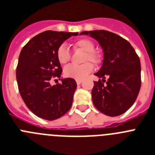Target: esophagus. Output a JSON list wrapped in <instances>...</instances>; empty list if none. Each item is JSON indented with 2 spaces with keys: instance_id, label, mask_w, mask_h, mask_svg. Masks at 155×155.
Wrapping results in <instances>:
<instances>
[{
  "instance_id": "1",
  "label": "esophagus",
  "mask_w": 155,
  "mask_h": 155,
  "mask_svg": "<svg viewBox=\"0 0 155 155\" xmlns=\"http://www.w3.org/2000/svg\"><path fill=\"white\" fill-rule=\"evenodd\" d=\"M82 82V79H76V83H77V85L81 84Z\"/></svg>"
}]
</instances>
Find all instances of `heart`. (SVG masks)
<instances>
[{
  "label": "heart",
  "mask_w": 155,
  "mask_h": 155,
  "mask_svg": "<svg viewBox=\"0 0 155 155\" xmlns=\"http://www.w3.org/2000/svg\"><path fill=\"white\" fill-rule=\"evenodd\" d=\"M75 51L84 52L82 55V63L83 64L69 65L64 69V75L68 78L75 79H83L92 73L94 66L92 61L96 66L102 64L104 56L99 50H95V43L92 40L86 37H82L75 40L73 43ZM56 58L61 64H66L71 60V53L65 45L62 44L57 47L56 51Z\"/></svg>",
  "instance_id": "b5f03b06"
}]
</instances>
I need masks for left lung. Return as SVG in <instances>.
Instances as JSON below:
<instances>
[{"label":"left lung","instance_id":"1","mask_svg":"<svg viewBox=\"0 0 155 155\" xmlns=\"http://www.w3.org/2000/svg\"><path fill=\"white\" fill-rule=\"evenodd\" d=\"M81 34L97 40L104 51L103 64L95 74L103 79L94 82L92 90L94 105L108 116L125 113L135 102L141 89V63L138 54L128 40L112 32L99 30L83 31Z\"/></svg>","mask_w":155,"mask_h":155}]
</instances>
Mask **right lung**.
<instances>
[{"label": "right lung", "instance_id": "obj_1", "mask_svg": "<svg viewBox=\"0 0 155 155\" xmlns=\"http://www.w3.org/2000/svg\"><path fill=\"white\" fill-rule=\"evenodd\" d=\"M77 35L47 30L32 38L20 53L16 70L19 92L27 108L40 118L57 119L71 108L77 86L75 79H62V83L54 86L50 81L60 79L63 72L56 49L71 36Z\"/></svg>", "mask_w": 155, "mask_h": 155}]
</instances>
